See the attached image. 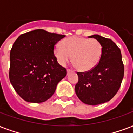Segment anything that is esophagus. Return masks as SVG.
<instances>
[{"label":"esophagus","mask_w":133,"mask_h":133,"mask_svg":"<svg viewBox=\"0 0 133 133\" xmlns=\"http://www.w3.org/2000/svg\"><path fill=\"white\" fill-rule=\"evenodd\" d=\"M71 72H72V70H69V69L67 70V74H68V75H69L70 73H71Z\"/></svg>","instance_id":"esophagus-1"}]
</instances>
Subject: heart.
I'll use <instances>...</instances> for the list:
<instances>
[{"instance_id": "b5f03b06", "label": "heart", "mask_w": 133, "mask_h": 133, "mask_svg": "<svg viewBox=\"0 0 133 133\" xmlns=\"http://www.w3.org/2000/svg\"><path fill=\"white\" fill-rule=\"evenodd\" d=\"M102 45L95 39L71 37L67 38L61 44H56L53 53L58 63L65 65L71 59L81 71L92 69L100 61L102 54Z\"/></svg>"}]
</instances>
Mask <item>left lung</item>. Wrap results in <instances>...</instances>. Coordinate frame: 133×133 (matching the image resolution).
Listing matches in <instances>:
<instances>
[{
	"instance_id": "8db88e82",
	"label": "left lung",
	"mask_w": 133,
	"mask_h": 133,
	"mask_svg": "<svg viewBox=\"0 0 133 133\" xmlns=\"http://www.w3.org/2000/svg\"><path fill=\"white\" fill-rule=\"evenodd\" d=\"M102 45L99 63L91 70L78 72L75 90L85 104L95 105L110 100L120 88L124 75V65L120 48L113 41L99 35H92Z\"/></svg>"
}]
</instances>
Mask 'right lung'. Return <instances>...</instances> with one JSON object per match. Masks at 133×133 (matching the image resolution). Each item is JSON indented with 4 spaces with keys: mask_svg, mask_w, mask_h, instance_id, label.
I'll list each match as a JSON object with an SVG mask.
<instances>
[{
    "mask_svg": "<svg viewBox=\"0 0 133 133\" xmlns=\"http://www.w3.org/2000/svg\"><path fill=\"white\" fill-rule=\"evenodd\" d=\"M65 35L36 29L22 34L10 53V83L16 92L29 103H43L55 92L65 77V68L59 65L53 49Z\"/></svg>",
    "mask_w": 133,
    "mask_h": 133,
    "instance_id": "1",
    "label": "right lung"
}]
</instances>
